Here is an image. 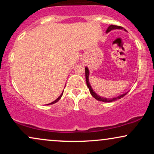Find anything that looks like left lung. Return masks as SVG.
Returning <instances> with one entry per match:
<instances>
[{
    "label": "left lung",
    "instance_id": "obj_1",
    "mask_svg": "<svg viewBox=\"0 0 154 154\" xmlns=\"http://www.w3.org/2000/svg\"><path fill=\"white\" fill-rule=\"evenodd\" d=\"M123 29L122 26H117V25H113V24H111L108 27L107 30H106V32H110L111 30H113V29ZM88 76H89V70H88V67H85V79H86V83H87V85L88 88H89L90 90V93H91V94L92 95V96L93 97V98H95V99L98 100H100V101H103V102H107V103H109V102H112V101H114V100H116L118 99H120L121 98H122V97L125 96V95L127 94L128 93H125V94H122L121 95H119V96L117 97H115V98H102V97L99 96V95H98L96 94V93H95L94 91H93V90L92 89L91 85H90V82H89V79H88Z\"/></svg>",
    "mask_w": 154,
    "mask_h": 154
}]
</instances>
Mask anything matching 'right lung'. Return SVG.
I'll return each instance as SVG.
<instances>
[{
	"label": "right lung",
	"instance_id": "obj_1",
	"mask_svg": "<svg viewBox=\"0 0 154 154\" xmlns=\"http://www.w3.org/2000/svg\"><path fill=\"white\" fill-rule=\"evenodd\" d=\"M63 91L62 92V93H61V95H60V96L59 97V98H57V99H56V100H55L54 101H53L52 103H49V104H54V103H56V102H57V101H59V100H60V98H61V96H62V95H63Z\"/></svg>",
	"mask_w": 154,
	"mask_h": 154
}]
</instances>
